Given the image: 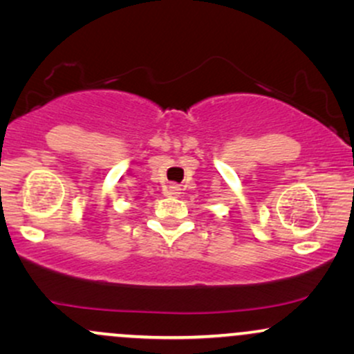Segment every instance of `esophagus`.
Returning a JSON list of instances; mask_svg holds the SVG:
<instances>
[{
  "mask_svg": "<svg viewBox=\"0 0 354 354\" xmlns=\"http://www.w3.org/2000/svg\"><path fill=\"white\" fill-rule=\"evenodd\" d=\"M166 194H169V196H180L181 188L178 185H169L168 188H166Z\"/></svg>",
  "mask_w": 354,
  "mask_h": 354,
  "instance_id": "1",
  "label": "esophagus"
}]
</instances>
